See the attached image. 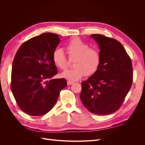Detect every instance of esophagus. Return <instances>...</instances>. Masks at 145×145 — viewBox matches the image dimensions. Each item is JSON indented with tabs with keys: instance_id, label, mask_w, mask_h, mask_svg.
Wrapping results in <instances>:
<instances>
[{
	"instance_id": "obj_1",
	"label": "esophagus",
	"mask_w": 145,
	"mask_h": 145,
	"mask_svg": "<svg viewBox=\"0 0 145 145\" xmlns=\"http://www.w3.org/2000/svg\"><path fill=\"white\" fill-rule=\"evenodd\" d=\"M74 83V82H71V81H68L67 82V84H68V85H72V84H73Z\"/></svg>"
}]
</instances>
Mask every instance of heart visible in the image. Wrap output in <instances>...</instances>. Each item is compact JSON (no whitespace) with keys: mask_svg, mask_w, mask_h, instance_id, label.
Here are the masks:
<instances>
[{"mask_svg":"<svg viewBox=\"0 0 145 145\" xmlns=\"http://www.w3.org/2000/svg\"><path fill=\"white\" fill-rule=\"evenodd\" d=\"M70 60H75L74 69L65 70L61 77L71 81L80 79L84 76H91L97 72L101 63V54L95 48H91L87 43L78 39H74L66 46ZM52 60L57 67L65 69L68 67L69 61L64 52L56 49L52 54Z\"/></svg>","mask_w":145,"mask_h":145,"instance_id":"b5f03b06","label":"heart"}]
</instances>
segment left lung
Listing matches in <instances>:
<instances>
[{
  "mask_svg": "<svg viewBox=\"0 0 145 145\" xmlns=\"http://www.w3.org/2000/svg\"><path fill=\"white\" fill-rule=\"evenodd\" d=\"M100 48V66L82 83L80 99L91 112L108 115L118 110L131 87V60L121 43L102 34H91Z\"/></svg>",
  "mask_w": 145,
  "mask_h": 145,
  "instance_id": "1",
  "label": "left lung"
}]
</instances>
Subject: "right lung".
Returning <instances> with one entry per match:
<instances>
[{
    "label": "right lung",
    "instance_id": "obj_1",
    "mask_svg": "<svg viewBox=\"0 0 145 145\" xmlns=\"http://www.w3.org/2000/svg\"><path fill=\"white\" fill-rule=\"evenodd\" d=\"M59 35L43 33L24 43L13 60L11 89L19 108L27 114L40 116L54 107L65 78L52 77L58 72L52 54L59 45Z\"/></svg>",
    "mask_w": 145,
    "mask_h": 145
}]
</instances>
